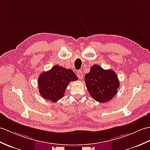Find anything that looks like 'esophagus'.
<instances>
[{"label": "esophagus", "instance_id": "1", "mask_svg": "<svg viewBox=\"0 0 150 150\" xmlns=\"http://www.w3.org/2000/svg\"><path fill=\"white\" fill-rule=\"evenodd\" d=\"M76 76H78V78L79 79H82L83 78L82 71L81 70H79L77 72H76Z\"/></svg>", "mask_w": 150, "mask_h": 150}]
</instances>
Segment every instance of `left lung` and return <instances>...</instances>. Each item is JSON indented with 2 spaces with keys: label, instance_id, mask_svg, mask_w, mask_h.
Returning <instances> with one entry per match:
<instances>
[{
  "label": "left lung",
  "instance_id": "obj_1",
  "mask_svg": "<svg viewBox=\"0 0 150 150\" xmlns=\"http://www.w3.org/2000/svg\"><path fill=\"white\" fill-rule=\"evenodd\" d=\"M85 82L92 98L100 103L110 100L120 87L117 76L112 69H103L95 64L85 75Z\"/></svg>",
  "mask_w": 150,
  "mask_h": 150
}]
</instances>
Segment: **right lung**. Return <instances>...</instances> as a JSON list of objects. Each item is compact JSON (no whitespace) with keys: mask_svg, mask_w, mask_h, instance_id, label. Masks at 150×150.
Masks as SVG:
<instances>
[{"mask_svg":"<svg viewBox=\"0 0 150 150\" xmlns=\"http://www.w3.org/2000/svg\"><path fill=\"white\" fill-rule=\"evenodd\" d=\"M77 80L71 69L55 65L40 75L38 80L39 92L45 99L56 102L63 97L69 83Z\"/></svg>","mask_w":150,"mask_h":150,"instance_id":"1","label":"right lung"}]
</instances>
